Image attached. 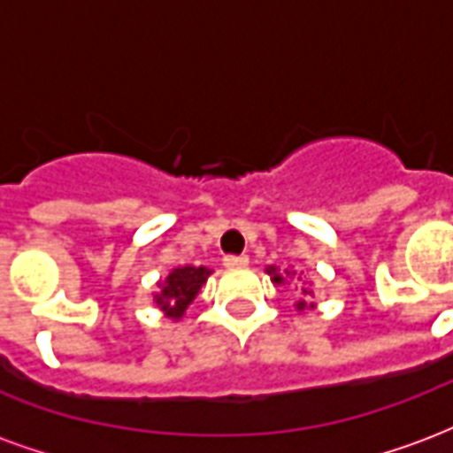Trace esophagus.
I'll return each instance as SVG.
<instances>
[{"label":"esophagus","instance_id":"1","mask_svg":"<svg viewBox=\"0 0 453 453\" xmlns=\"http://www.w3.org/2000/svg\"><path fill=\"white\" fill-rule=\"evenodd\" d=\"M247 262H250V257H247V255H226V257H223V265H226L227 269L247 266Z\"/></svg>","mask_w":453,"mask_h":453}]
</instances>
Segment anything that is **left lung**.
Masks as SVG:
<instances>
[{"label":"left lung","mask_w":453,"mask_h":453,"mask_svg":"<svg viewBox=\"0 0 453 453\" xmlns=\"http://www.w3.org/2000/svg\"><path fill=\"white\" fill-rule=\"evenodd\" d=\"M269 274H274V276H272V279H274L276 284H281V281H284V279L279 276V269H269ZM303 294H308V291H303ZM298 308L303 311V308H305V301H301V303H298Z\"/></svg>","instance_id":"8db88e82"}]
</instances>
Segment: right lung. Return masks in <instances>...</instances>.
<instances>
[{
	"mask_svg": "<svg viewBox=\"0 0 453 453\" xmlns=\"http://www.w3.org/2000/svg\"><path fill=\"white\" fill-rule=\"evenodd\" d=\"M206 266H181L174 269L167 276V281L162 284V294H157V305L169 315V318H181L188 303L196 298L201 284H206L208 279Z\"/></svg>",
	"mask_w": 453,
	"mask_h": 453,
	"instance_id": "add662e5",
	"label": "right lung"
}]
</instances>
